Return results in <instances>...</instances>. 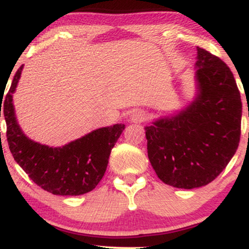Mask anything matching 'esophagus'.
I'll list each match as a JSON object with an SVG mask.
<instances>
[{
  "label": "esophagus",
  "mask_w": 249,
  "mask_h": 249,
  "mask_svg": "<svg viewBox=\"0 0 249 249\" xmlns=\"http://www.w3.org/2000/svg\"><path fill=\"white\" fill-rule=\"evenodd\" d=\"M146 118L145 116V112L142 110H134L132 113H131V122L133 123H142Z\"/></svg>",
  "instance_id": "34e87169"
}]
</instances>
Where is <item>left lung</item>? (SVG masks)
Returning <instances> with one entry per match:
<instances>
[{
	"mask_svg": "<svg viewBox=\"0 0 249 249\" xmlns=\"http://www.w3.org/2000/svg\"><path fill=\"white\" fill-rule=\"evenodd\" d=\"M198 95L185 110L145 127L147 156L158 178L177 188L201 187L238 150L242 103L230 68L198 47Z\"/></svg>",
	"mask_w": 249,
	"mask_h": 249,
	"instance_id": "obj_1",
	"label": "left lung"
}]
</instances>
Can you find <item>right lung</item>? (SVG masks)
I'll return each mask as SVG.
<instances>
[{"label": "right lung", "instance_id": "add662e5", "mask_svg": "<svg viewBox=\"0 0 249 249\" xmlns=\"http://www.w3.org/2000/svg\"><path fill=\"white\" fill-rule=\"evenodd\" d=\"M23 65L16 71L7 96L0 97L7 123V141L14 159L29 178L56 196H81L92 191L107 171L108 157L124 124L102 127L62 147H49L28 138L17 124L13 93Z\"/></svg>", "mask_w": 249, "mask_h": 249}]
</instances>
